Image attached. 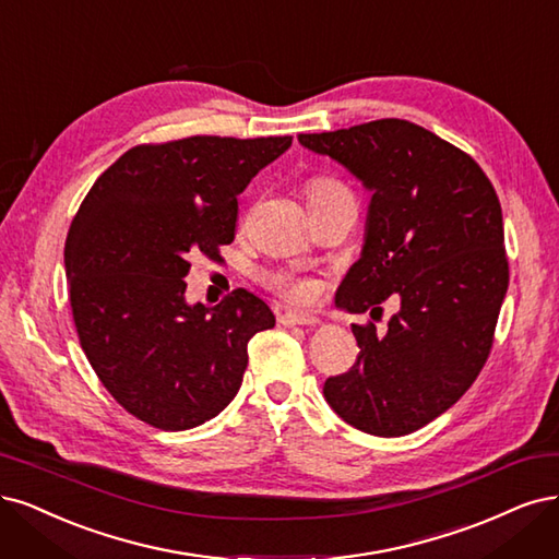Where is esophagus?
<instances>
[{"mask_svg": "<svg viewBox=\"0 0 559 559\" xmlns=\"http://www.w3.org/2000/svg\"><path fill=\"white\" fill-rule=\"evenodd\" d=\"M280 323L282 325H314V323H319V319L310 312H284V314H280Z\"/></svg>", "mask_w": 559, "mask_h": 559, "instance_id": "1", "label": "esophagus"}]
</instances>
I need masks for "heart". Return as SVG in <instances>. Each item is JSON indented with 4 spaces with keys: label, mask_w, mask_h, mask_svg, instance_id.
<instances>
[{
    "label": "heart",
    "mask_w": 559,
    "mask_h": 559,
    "mask_svg": "<svg viewBox=\"0 0 559 559\" xmlns=\"http://www.w3.org/2000/svg\"><path fill=\"white\" fill-rule=\"evenodd\" d=\"M307 191V201H329L337 197H352L349 189H346L342 182L335 178H325V176H314L307 180L305 185ZM267 286L277 292L282 298L292 300V302H310L317 296V282L310 277H300L292 271H282V273H271L265 277Z\"/></svg>",
    "instance_id": "b5f03b06"
}]
</instances>
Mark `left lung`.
I'll return each instance as SVG.
<instances>
[{"instance_id": "left-lung-1", "label": "left lung", "mask_w": 559, "mask_h": 559, "mask_svg": "<svg viewBox=\"0 0 559 559\" xmlns=\"http://www.w3.org/2000/svg\"><path fill=\"white\" fill-rule=\"evenodd\" d=\"M298 141L372 191L362 254L335 302L374 314L400 298L386 335L352 323L358 358L325 379L323 395L360 432L409 435L463 397L490 356L509 286L502 205L467 152L407 120Z\"/></svg>"}]
</instances>
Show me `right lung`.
<instances>
[{"label": "right lung", "instance_id": "obj_1", "mask_svg": "<svg viewBox=\"0 0 559 559\" xmlns=\"http://www.w3.org/2000/svg\"><path fill=\"white\" fill-rule=\"evenodd\" d=\"M292 136L143 143L108 166L75 213L64 265L83 352L106 391L159 430H189L236 397L247 344L275 325L247 288L185 302L189 259L219 261L238 194Z\"/></svg>", "mask_w": 559, "mask_h": 559}]
</instances>
